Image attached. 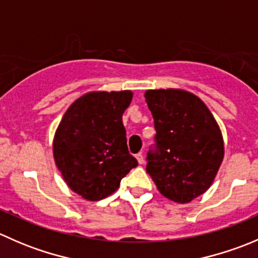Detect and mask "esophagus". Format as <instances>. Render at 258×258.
Returning a JSON list of instances; mask_svg holds the SVG:
<instances>
[{
    "mask_svg": "<svg viewBox=\"0 0 258 258\" xmlns=\"http://www.w3.org/2000/svg\"><path fill=\"white\" fill-rule=\"evenodd\" d=\"M136 158H137V161H139V163H140V165H142V163H144L145 158H144V155H142L141 152H140V153H137V155H136Z\"/></svg>",
    "mask_w": 258,
    "mask_h": 258,
    "instance_id": "obj_1",
    "label": "esophagus"
}]
</instances>
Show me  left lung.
Segmentation results:
<instances>
[{"instance_id": "obj_1", "label": "left lung", "mask_w": 258, "mask_h": 258, "mask_svg": "<svg viewBox=\"0 0 258 258\" xmlns=\"http://www.w3.org/2000/svg\"><path fill=\"white\" fill-rule=\"evenodd\" d=\"M145 98L157 132L146 171L162 196L188 204L215 181L225 156L222 132L204 101L188 91L147 90Z\"/></svg>"}]
</instances>
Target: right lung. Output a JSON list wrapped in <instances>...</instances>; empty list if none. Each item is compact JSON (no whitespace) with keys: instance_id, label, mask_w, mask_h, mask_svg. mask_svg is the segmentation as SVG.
<instances>
[{"instance_id":"add662e5","label":"right lung","mask_w":258,"mask_h":258,"mask_svg":"<svg viewBox=\"0 0 258 258\" xmlns=\"http://www.w3.org/2000/svg\"><path fill=\"white\" fill-rule=\"evenodd\" d=\"M132 91H91L64 112L54 132V163L67 186L87 201L106 199L139 165L127 148L122 114Z\"/></svg>"}]
</instances>
